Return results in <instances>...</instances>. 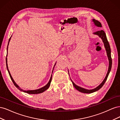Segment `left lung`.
Returning <instances> with one entry per match:
<instances>
[{
	"label": "left lung",
	"instance_id": "1",
	"mask_svg": "<svg viewBox=\"0 0 120 120\" xmlns=\"http://www.w3.org/2000/svg\"><path fill=\"white\" fill-rule=\"evenodd\" d=\"M93 22H94V23H95V24L96 25V26H97L98 27H101V22H99V21L98 20H95V19H94L93 20ZM94 34L99 35V37L101 38V39L103 40V41L104 42L105 49H106V50L107 51V56H108V59H109V67L108 71V72H107V74L106 75V78H105L103 82H101L99 86H97V88H96L95 89H94L87 90V89H84V88H81V87L77 85H76L75 83L71 80V82H72V84H73L75 88L77 90H78L79 92H81L83 93H87V94L92 93L96 92V91H97V90H100L101 88V87L103 86V85H104V83L107 81L108 77L109 75V73H110V72L111 70V68H112V60L111 54V48H110L109 43V41H108V39H107V37H106V34H105V32L104 30H101L96 31V32L94 33Z\"/></svg>",
	"mask_w": 120,
	"mask_h": 120
}]
</instances>
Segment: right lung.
<instances>
[{
  "label": "right lung",
  "instance_id": "right-lung-1",
  "mask_svg": "<svg viewBox=\"0 0 120 120\" xmlns=\"http://www.w3.org/2000/svg\"><path fill=\"white\" fill-rule=\"evenodd\" d=\"M11 37L9 39V41H8V44H9V42L10 41V38H11ZM8 48H7V51H8ZM8 56V53H7V55H6V56ZM6 67H7V69H8V73H9V76L10 77V79H11L13 84L14 85V86H15L16 88L19 90H21V91H22L24 93H26L27 94H39V93H43V92H45V90H46L47 89H48L49 86H50V82H51V81H52V75L51 76V77H50V80L49 81V82L47 83V85H45V86L42 87V88H40L39 89H38V90H23L22 89H20L19 87V86H18L17 85H16V83L15 82H14V81L13 80V79H12L11 75L10 74V72L8 70V64H7V57H6Z\"/></svg>",
  "mask_w": 120,
  "mask_h": 120
}]
</instances>
